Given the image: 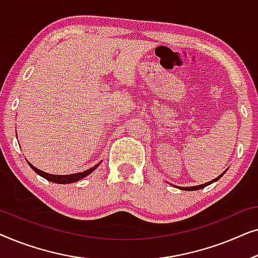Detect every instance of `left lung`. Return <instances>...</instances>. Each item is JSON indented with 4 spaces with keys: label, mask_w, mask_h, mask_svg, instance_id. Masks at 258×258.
Listing matches in <instances>:
<instances>
[{
    "label": "left lung",
    "mask_w": 258,
    "mask_h": 258,
    "mask_svg": "<svg viewBox=\"0 0 258 258\" xmlns=\"http://www.w3.org/2000/svg\"><path fill=\"white\" fill-rule=\"evenodd\" d=\"M225 172V171H224ZM224 172L222 175H220L218 176V177H216L215 179H213V181H210V182H208V183H204V184H201V185H196V186H181V188L179 189H183V190H199V189H202V188H204V186H207V185H209V184H211V183L213 182H215V181H217V179H220L222 176L224 175Z\"/></svg>",
    "instance_id": "obj_1"
}]
</instances>
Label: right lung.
I'll list each match as a JSON object with an SVG mask.
<instances>
[{
    "instance_id": "obj_1",
    "label": "right lung",
    "mask_w": 258,
    "mask_h": 258,
    "mask_svg": "<svg viewBox=\"0 0 258 258\" xmlns=\"http://www.w3.org/2000/svg\"><path fill=\"white\" fill-rule=\"evenodd\" d=\"M31 167V169L36 172L37 175L42 176V177L48 179V181L50 182H54V183H58V184H67V183H73V182H76V181H80L81 178L86 177L90 174L91 171H94L95 169L97 168V165H95V167L88 169V170L83 171V172H77V174H72V175H51V174H47V172L44 171H41L38 170L37 168H35L34 165H31L30 163H28Z\"/></svg>"
}]
</instances>
